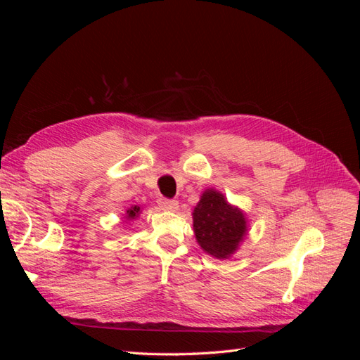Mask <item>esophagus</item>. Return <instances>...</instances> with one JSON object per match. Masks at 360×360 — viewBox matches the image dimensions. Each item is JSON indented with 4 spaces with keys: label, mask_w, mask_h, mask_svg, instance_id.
Listing matches in <instances>:
<instances>
[{
    "label": "esophagus",
    "mask_w": 360,
    "mask_h": 360,
    "mask_svg": "<svg viewBox=\"0 0 360 360\" xmlns=\"http://www.w3.org/2000/svg\"><path fill=\"white\" fill-rule=\"evenodd\" d=\"M158 204L162 207V209L165 210H171V212H176L179 209V202L176 200H169V198H163L160 197L158 200Z\"/></svg>",
    "instance_id": "1"
}]
</instances>
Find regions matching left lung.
I'll return each mask as SVG.
<instances>
[{
    "instance_id": "left-lung-1",
    "label": "left lung",
    "mask_w": 360,
    "mask_h": 360,
    "mask_svg": "<svg viewBox=\"0 0 360 360\" xmlns=\"http://www.w3.org/2000/svg\"><path fill=\"white\" fill-rule=\"evenodd\" d=\"M193 231L200 246L216 258H228L246 233L243 213L231 207L224 195L207 189L193 210Z\"/></svg>"
}]
</instances>
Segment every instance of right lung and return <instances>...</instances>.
Masks as SVG:
<instances>
[{"mask_svg":"<svg viewBox=\"0 0 360 360\" xmlns=\"http://www.w3.org/2000/svg\"><path fill=\"white\" fill-rule=\"evenodd\" d=\"M139 207L138 205H134L130 207V209L126 212V217L127 219H135V217H138V213H139Z\"/></svg>","mask_w":360,"mask_h":360,"instance_id":"1","label":"right lung"}]
</instances>
